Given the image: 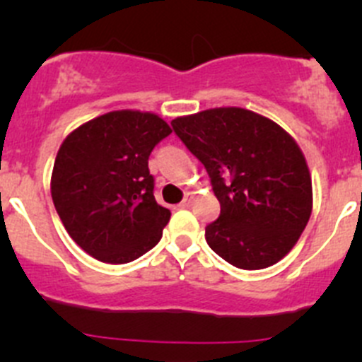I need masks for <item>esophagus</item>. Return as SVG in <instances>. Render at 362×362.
Wrapping results in <instances>:
<instances>
[{"label":"esophagus","mask_w":362,"mask_h":362,"mask_svg":"<svg viewBox=\"0 0 362 362\" xmlns=\"http://www.w3.org/2000/svg\"><path fill=\"white\" fill-rule=\"evenodd\" d=\"M191 203H192V194H191V192H187V194L184 196V199H182L180 208H189V206H191Z\"/></svg>","instance_id":"esophagus-1"}]
</instances>
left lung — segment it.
<instances>
[{"mask_svg": "<svg viewBox=\"0 0 362 362\" xmlns=\"http://www.w3.org/2000/svg\"><path fill=\"white\" fill-rule=\"evenodd\" d=\"M171 126L221 203L204 229L210 249L242 269L279 262L312 214V178L296 141L273 120L235 107L178 117Z\"/></svg>", "mask_w": 362, "mask_h": 362, "instance_id": "1", "label": "left lung"}]
</instances>
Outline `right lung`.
Segmentation results:
<instances>
[{"label":"right lung","instance_id":"right-lung-1","mask_svg":"<svg viewBox=\"0 0 362 362\" xmlns=\"http://www.w3.org/2000/svg\"><path fill=\"white\" fill-rule=\"evenodd\" d=\"M170 133L154 113L122 110L89 120L61 145L54 206L73 242L98 261L126 264L159 243L171 211L156 202L148 156Z\"/></svg>","mask_w":362,"mask_h":362}]
</instances>
